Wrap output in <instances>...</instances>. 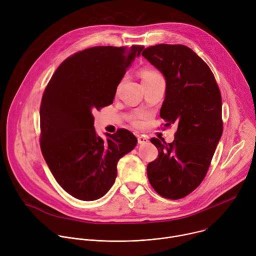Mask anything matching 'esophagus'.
Returning <instances> with one entry per match:
<instances>
[{"label":"esophagus","mask_w":256,"mask_h":256,"mask_svg":"<svg viewBox=\"0 0 256 256\" xmlns=\"http://www.w3.org/2000/svg\"><path fill=\"white\" fill-rule=\"evenodd\" d=\"M136 136H138V142L140 144H146V142H149L148 138L146 136H142V134H138Z\"/></svg>","instance_id":"esophagus-1"}]
</instances>
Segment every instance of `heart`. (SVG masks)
Instances as JSON below:
<instances>
[{
  "instance_id": "1",
  "label": "heart",
  "mask_w": 256,
  "mask_h": 256,
  "mask_svg": "<svg viewBox=\"0 0 256 256\" xmlns=\"http://www.w3.org/2000/svg\"><path fill=\"white\" fill-rule=\"evenodd\" d=\"M161 76L159 72L153 68H146L142 70V82L144 81H147V80H150L152 78H155V77H159ZM132 124L134 126H138L140 124V122L138 120H132Z\"/></svg>"
}]
</instances>
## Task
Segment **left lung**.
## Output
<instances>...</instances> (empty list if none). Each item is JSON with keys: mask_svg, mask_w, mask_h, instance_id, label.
I'll return each mask as SVG.
<instances>
[{"mask_svg": "<svg viewBox=\"0 0 256 256\" xmlns=\"http://www.w3.org/2000/svg\"><path fill=\"white\" fill-rule=\"evenodd\" d=\"M142 56L166 80L160 110L165 126L177 124L172 142L151 138L159 155L148 164L147 175L157 194L179 200L202 184L222 136L221 92L208 66L186 46L157 44Z\"/></svg>", "mask_w": 256, "mask_h": 256, "instance_id": "1", "label": "left lung"}]
</instances>
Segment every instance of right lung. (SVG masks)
<instances>
[{"label":"right lung","instance_id":"1","mask_svg":"<svg viewBox=\"0 0 256 256\" xmlns=\"http://www.w3.org/2000/svg\"><path fill=\"white\" fill-rule=\"evenodd\" d=\"M142 46H94L64 60L54 72L40 104V149L58 184L81 200L102 198L114 186L118 162L136 144L128 130L94 128L95 110L110 105L126 68Z\"/></svg>","mask_w":256,"mask_h":256}]
</instances>
